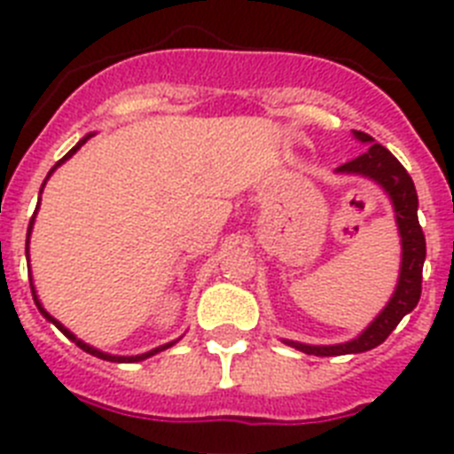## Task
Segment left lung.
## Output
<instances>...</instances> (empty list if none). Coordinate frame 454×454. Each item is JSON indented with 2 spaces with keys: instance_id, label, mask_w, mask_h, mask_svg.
<instances>
[{
  "instance_id": "8db88e82",
  "label": "left lung",
  "mask_w": 454,
  "mask_h": 454,
  "mask_svg": "<svg viewBox=\"0 0 454 454\" xmlns=\"http://www.w3.org/2000/svg\"><path fill=\"white\" fill-rule=\"evenodd\" d=\"M352 136L359 143L368 145V150L356 156V159H352V161L336 168V175H359V177L371 179L391 200L393 215H395V224H398L400 246H403L398 284H395V291L388 298L387 307L355 339L334 343V346H309V343H300V340L284 339L286 346L295 348V350L304 352V355L339 356L372 350V348H377L380 343L387 340V336L398 327V323L409 311H414V307L420 300V282H423L425 263V236L419 224V195H416L414 182H411L409 172L403 168V163L387 147L375 143L364 131H352Z\"/></svg>"
}]
</instances>
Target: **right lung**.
<instances>
[{
	"mask_svg": "<svg viewBox=\"0 0 454 454\" xmlns=\"http://www.w3.org/2000/svg\"><path fill=\"white\" fill-rule=\"evenodd\" d=\"M92 136H95V131H92V134H86L83 136L82 140H79L77 145L72 147L70 152H67L66 156H63L61 161L56 163L54 168H51L50 172H47V177H45V182H43V186H40V192H43V188H45V184H47V179L51 177V175H54V170L59 166H63V163L67 161V159H70L72 154H77V150L79 147L83 145V143H86V140H90ZM38 207H40V200H38ZM38 207H35V214H38ZM35 214L31 215V220H29V230H27V263H29V239H31V231H34V223H35ZM31 279V277H29ZM31 293H34V302H35V307H38V311L40 314H43V318H47L50 320L51 325H56V327H59V330L63 332V334L67 336V339L72 340V343H77L79 348H82L83 352H88V355H92V356H98V359H104V362H118V364H131V362H143V359H150V356H154L156 352H163V350H168V348H172L175 346V343H177V340H170V343H163V346H159V348H154V350H150V352H143V355H131V356H122V355H108V352H102V350H98V348H92V346H88L86 340H82V339H77V334H72L70 330H67L66 325L63 323H59V320L54 318V316L50 314V311H47L45 307H43V304H40V300H38V293H35V286H34V279H31Z\"/></svg>",
	"mask_w": 454,
	"mask_h": 454,
	"instance_id": "1",
	"label": "right lung"
}]
</instances>
